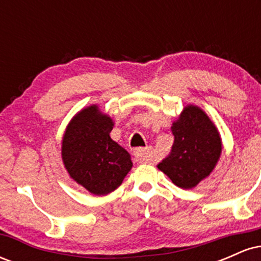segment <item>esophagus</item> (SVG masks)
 <instances>
[{"instance_id": "esophagus-1", "label": "esophagus", "mask_w": 261, "mask_h": 261, "mask_svg": "<svg viewBox=\"0 0 261 261\" xmlns=\"http://www.w3.org/2000/svg\"><path fill=\"white\" fill-rule=\"evenodd\" d=\"M135 161L139 163H148L149 162V151L146 148H139L134 152Z\"/></svg>"}]
</instances>
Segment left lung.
I'll use <instances>...</instances> for the list:
<instances>
[{"label": "left lung", "instance_id": "obj_1", "mask_svg": "<svg viewBox=\"0 0 261 261\" xmlns=\"http://www.w3.org/2000/svg\"><path fill=\"white\" fill-rule=\"evenodd\" d=\"M170 153L157 164L176 187L193 189L210 175L220 158L222 143L216 126L200 108L189 106L173 122Z\"/></svg>", "mask_w": 261, "mask_h": 261}]
</instances>
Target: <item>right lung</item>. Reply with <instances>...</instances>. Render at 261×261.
<instances>
[{
  "instance_id": "right-lung-1",
  "label": "right lung",
  "mask_w": 261,
  "mask_h": 261,
  "mask_svg": "<svg viewBox=\"0 0 261 261\" xmlns=\"http://www.w3.org/2000/svg\"><path fill=\"white\" fill-rule=\"evenodd\" d=\"M112 128V119L91 106L71 120L62 140L66 169L94 195H107L120 187L133 167L128 152L109 136Z\"/></svg>"
}]
</instances>
